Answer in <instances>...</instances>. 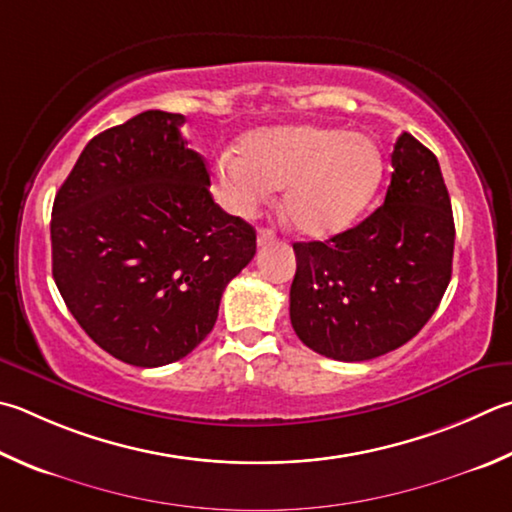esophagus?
<instances>
[{"instance_id":"esophagus-1","label":"esophagus","mask_w":512,"mask_h":512,"mask_svg":"<svg viewBox=\"0 0 512 512\" xmlns=\"http://www.w3.org/2000/svg\"><path fill=\"white\" fill-rule=\"evenodd\" d=\"M275 241V232L268 230V228H259L257 230V246H268Z\"/></svg>"}]
</instances>
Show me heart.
Instances as JSON below:
<instances>
[{
  "mask_svg": "<svg viewBox=\"0 0 512 512\" xmlns=\"http://www.w3.org/2000/svg\"><path fill=\"white\" fill-rule=\"evenodd\" d=\"M238 154H221L212 181L235 215H255L284 190V217L295 232L327 239L351 228L383 181V154L369 136L338 127L280 125L246 134Z\"/></svg>",
  "mask_w": 512,
  "mask_h": 512,
  "instance_id": "b5f03b06",
  "label": "heart"
}]
</instances>
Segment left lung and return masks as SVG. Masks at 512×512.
Returning a JSON list of instances; mask_svg holds the SVG:
<instances>
[{"mask_svg": "<svg viewBox=\"0 0 512 512\" xmlns=\"http://www.w3.org/2000/svg\"><path fill=\"white\" fill-rule=\"evenodd\" d=\"M385 203L327 241L293 244L291 324L315 353L360 362L412 340L452 277L454 219L436 156L398 136Z\"/></svg>", "mask_w": 512, "mask_h": 512, "instance_id": "1", "label": "left lung"}]
</instances>
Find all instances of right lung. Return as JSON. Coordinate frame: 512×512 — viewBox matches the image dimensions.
Here are the masks:
<instances>
[{"label":"right lung","instance_id":"obj_1","mask_svg":"<svg viewBox=\"0 0 512 512\" xmlns=\"http://www.w3.org/2000/svg\"><path fill=\"white\" fill-rule=\"evenodd\" d=\"M185 116L143 111L91 138L51 215L53 280L87 336L134 367H163L215 327L255 230L221 210Z\"/></svg>","mask_w":512,"mask_h":512}]
</instances>
